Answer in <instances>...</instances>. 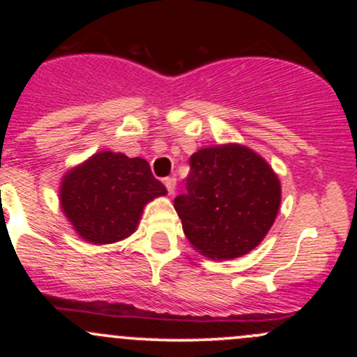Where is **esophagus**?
<instances>
[{
	"mask_svg": "<svg viewBox=\"0 0 357 357\" xmlns=\"http://www.w3.org/2000/svg\"><path fill=\"white\" fill-rule=\"evenodd\" d=\"M165 186H166L167 192H169V195H173L174 188H176V179L174 178H166L165 179Z\"/></svg>",
	"mask_w": 357,
	"mask_h": 357,
	"instance_id": "obj_1",
	"label": "esophagus"
}]
</instances>
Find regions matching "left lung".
Masks as SVG:
<instances>
[{
    "mask_svg": "<svg viewBox=\"0 0 357 357\" xmlns=\"http://www.w3.org/2000/svg\"><path fill=\"white\" fill-rule=\"evenodd\" d=\"M190 165L188 195L174 199V210L191 247L211 260L247 255L267 236L280 210L277 173L236 142L202 147Z\"/></svg>",
    "mask_w": 357,
    "mask_h": 357,
    "instance_id": "8db88e82",
    "label": "left lung"
}]
</instances>
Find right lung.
I'll use <instances>...</instances> for the list:
<instances>
[{
  "mask_svg": "<svg viewBox=\"0 0 357 357\" xmlns=\"http://www.w3.org/2000/svg\"><path fill=\"white\" fill-rule=\"evenodd\" d=\"M166 195L146 159L112 151H99L70 167L59 190L65 218L92 245L116 243L132 235L146 204Z\"/></svg>",
  "mask_w": 357,
  "mask_h": 357,
  "instance_id": "obj_1",
  "label": "right lung"
}]
</instances>
